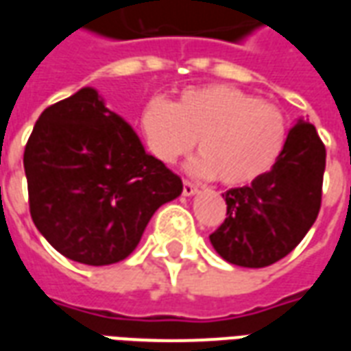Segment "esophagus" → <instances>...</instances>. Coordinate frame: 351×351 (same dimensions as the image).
Instances as JSON below:
<instances>
[{
  "label": "esophagus",
  "instance_id": "esophagus-1",
  "mask_svg": "<svg viewBox=\"0 0 351 351\" xmlns=\"http://www.w3.org/2000/svg\"><path fill=\"white\" fill-rule=\"evenodd\" d=\"M195 193H197V186H193V184L188 182V180H184L182 195H186V197H191V195H195Z\"/></svg>",
  "mask_w": 351,
  "mask_h": 351
}]
</instances>
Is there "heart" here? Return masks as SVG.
<instances>
[{
  "label": "heart",
  "instance_id": "heart-1",
  "mask_svg": "<svg viewBox=\"0 0 351 351\" xmlns=\"http://www.w3.org/2000/svg\"><path fill=\"white\" fill-rule=\"evenodd\" d=\"M138 123L148 150L161 163H175L197 138L201 154L186 171L197 178L220 176L233 188L267 175L287 141V120L278 107L229 84L186 88L173 105L154 97Z\"/></svg>",
  "mask_w": 351,
  "mask_h": 351
}]
</instances>
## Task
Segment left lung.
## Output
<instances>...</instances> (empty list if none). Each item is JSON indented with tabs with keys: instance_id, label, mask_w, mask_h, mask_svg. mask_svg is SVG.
<instances>
[{
	"instance_id": "obj_1",
	"label": "left lung",
	"mask_w": 351,
	"mask_h": 351,
	"mask_svg": "<svg viewBox=\"0 0 351 351\" xmlns=\"http://www.w3.org/2000/svg\"><path fill=\"white\" fill-rule=\"evenodd\" d=\"M325 146L316 128L299 118L278 163L256 182L223 193L228 216L210 235L228 263L261 269L286 258L319 213Z\"/></svg>"
}]
</instances>
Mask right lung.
Listing matches in <instances>:
<instances>
[{"label":"right lung","mask_w":351,"mask_h":351,"mask_svg":"<svg viewBox=\"0 0 351 351\" xmlns=\"http://www.w3.org/2000/svg\"><path fill=\"white\" fill-rule=\"evenodd\" d=\"M35 228L77 263H118L137 248L154 213L182 180L146 152L95 88L45 108L24 150Z\"/></svg>","instance_id":"add662e5"}]
</instances>
